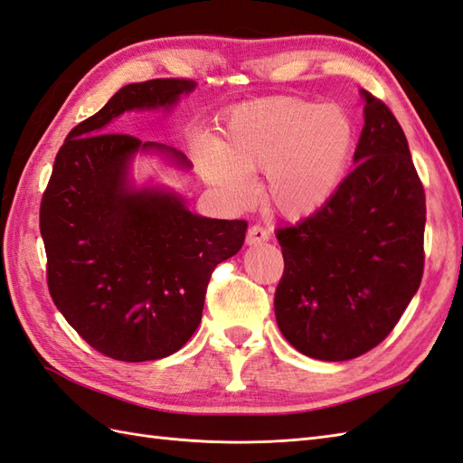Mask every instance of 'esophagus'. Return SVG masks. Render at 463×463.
Listing matches in <instances>:
<instances>
[{
    "mask_svg": "<svg viewBox=\"0 0 463 463\" xmlns=\"http://www.w3.org/2000/svg\"><path fill=\"white\" fill-rule=\"evenodd\" d=\"M268 239H270V232H268L266 229H262L260 224H254V227H250L249 232H246V244H250V246L262 244Z\"/></svg>",
    "mask_w": 463,
    "mask_h": 463,
    "instance_id": "1",
    "label": "esophagus"
}]
</instances>
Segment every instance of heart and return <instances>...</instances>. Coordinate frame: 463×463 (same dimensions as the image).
Wrapping results in <instances>:
<instances>
[{
	"mask_svg": "<svg viewBox=\"0 0 463 463\" xmlns=\"http://www.w3.org/2000/svg\"><path fill=\"white\" fill-rule=\"evenodd\" d=\"M354 147V122L339 104L268 96L236 106L221 146L201 149L203 174L232 201L266 171L264 197L286 217H306L341 185Z\"/></svg>",
	"mask_w": 463,
	"mask_h": 463,
	"instance_id": "obj_1",
	"label": "heart"
}]
</instances>
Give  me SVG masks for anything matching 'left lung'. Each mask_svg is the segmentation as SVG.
<instances>
[{
  "mask_svg": "<svg viewBox=\"0 0 463 463\" xmlns=\"http://www.w3.org/2000/svg\"><path fill=\"white\" fill-rule=\"evenodd\" d=\"M354 169L307 219L280 227L274 311L289 345L347 361L399 324L424 272L426 195L394 114L367 90Z\"/></svg>",
  "mask_w": 463,
  "mask_h": 463,
  "instance_id": "left-lung-1",
  "label": "left lung"
}]
</instances>
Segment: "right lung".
Here are the masks:
<instances>
[{
    "label": "right lung",
    "instance_id": "add662e5",
    "mask_svg": "<svg viewBox=\"0 0 463 463\" xmlns=\"http://www.w3.org/2000/svg\"><path fill=\"white\" fill-rule=\"evenodd\" d=\"M193 89L187 79L126 84L69 132L41 199L52 302L90 347L116 361H156L185 345L213 270L242 249L249 227L199 217L174 193L128 183L137 149L191 164L174 147L110 132V122L126 110L171 109Z\"/></svg>",
    "mask_w": 463,
    "mask_h": 463
}]
</instances>
